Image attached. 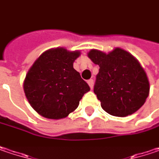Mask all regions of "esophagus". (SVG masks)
<instances>
[{"label":"esophagus","mask_w":159,"mask_h":159,"mask_svg":"<svg viewBox=\"0 0 159 159\" xmlns=\"http://www.w3.org/2000/svg\"><path fill=\"white\" fill-rule=\"evenodd\" d=\"M88 84H89V87H90V89H93V86H94V80H88Z\"/></svg>","instance_id":"esophagus-1"}]
</instances>
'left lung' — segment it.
Segmentation results:
<instances>
[{"label": "left lung", "instance_id": "obj_1", "mask_svg": "<svg viewBox=\"0 0 159 159\" xmlns=\"http://www.w3.org/2000/svg\"><path fill=\"white\" fill-rule=\"evenodd\" d=\"M88 56L99 66L94 93L107 113L124 117L144 105L149 93V82L133 55L117 47L109 53L92 49Z\"/></svg>", "mask_w": 159, "mask_h": 159}]
</instances>
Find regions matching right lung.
I'll return each instance as SVG.
<instances>
[{
  "label": "right lung",
  "instance_id": "obj_1",
  "mask_svg": "<svg viewBox=\"0 0 159 159\" xmlns=\"http://www.w3.org/2000/svg\"><path fill=\"white\" fill-rule=\"evenodd\" d=\"M80 55V51L52 48L43 52L29 69L24 92L30 106L43 117L56 120L66 117L90 90L73 68Z\"/></svg>",
  "mask_w": 159,
  "mask_h": 159
}]
</instances>
